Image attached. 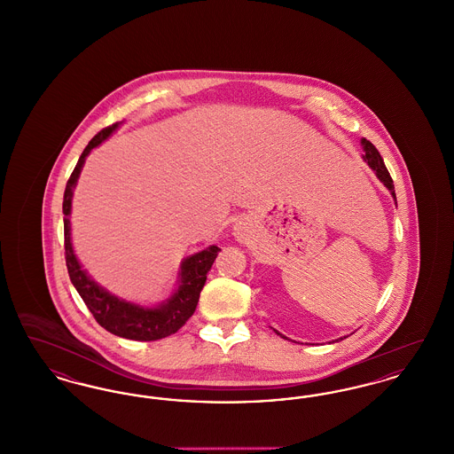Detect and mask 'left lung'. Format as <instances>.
Wrapping results in <instances>:
<instances>
[{"label": "left lung", "instance_id": "8db88e82", "mask_svg": "<svg viewBox=\"0 0 454 454\" xmlns=\"http://www.w3.org/2000/svg\"><path fill=\"white\" fill-rule=\"evenodd\" d=\"M363 145H364V152H366V156H364V160H366L367 163H369V167L376 172L378 175V178L387 185L389 189V192L393 194L395 197V185H393V178H391V175H389L388 168H387V165H385V161H383V158H381V154L380 152L376 150V146L371 143V141H367V139H363Z\"/></svg>", "mask_w": 454, "mask_h": 454}]
</instances>
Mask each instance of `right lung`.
<instances>
[{"mask_svg": "<svg viewBox=\"0 0 454 454\" xmlns=\"http://www.w3.org/2000/svg\"><path fill=\"white\" fill-rule=\"evenodd\" d=\"M115 128L117 124L108 126L106 129L100 130L88 143L85 152L82 153L74 170L66 184L65 202H63L66 267H67L69 279L80 293L82 300L87 304L97 324L104 326L110 333L130 339V340H158L175 333L194 315L200 291L207 279V272L211 270L217 257V252L221 248L213 245L207 250H202L200 254H195L185 260L182 265V282L178 291L173 294L172 300L167 304L153 309H145L136 304L121 301L119 298L108 294L107 291L98 287L88 278L85 270H82L71 247L69 219H67L71 211V197L88 153L91 152L95 146H98Z\"/></svg>", "mask_w": 454, "mask_h": 454, "instance_id": "add662e5", "label": "right lung"}]
</instances>
